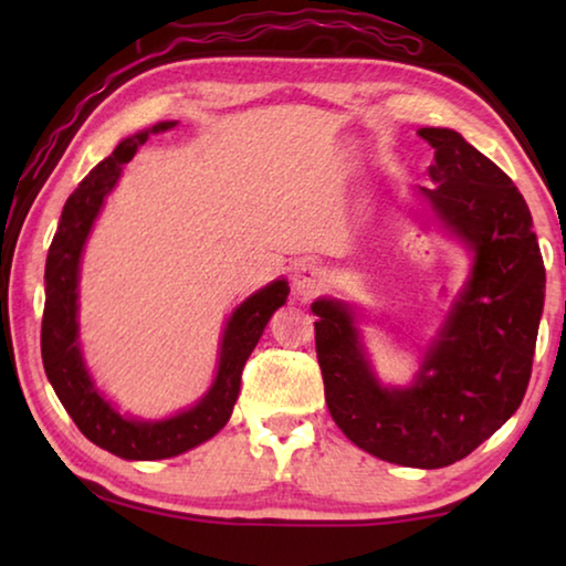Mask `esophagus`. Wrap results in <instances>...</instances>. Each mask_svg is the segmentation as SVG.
Returning a JSON list of instances; mask_svg holds the SVG:
<instances>
[{"label": "esophagus", "mask_w": 566, "mask_h": 566, "mask_svg": "<svg viewBox=\"0 0 566 566\" xmlns=\"http://www.w3.org/2000/svg\"><path fill=\"white\" fill-rule=\"evenodd\" d=\"M322 284H324V274L319 266L314 264H302L300 270L294 272V294L300 296V300H312V296H317L322 292Z\"/></svg>", "instance_id": "34e87169"}]
</instances>
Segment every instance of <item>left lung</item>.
Masks as SVG:
<instances>
[{"label": "left lung", "instance_id": "left-lung-1", "mask_svg": "<svg viewBox=\"0 0 566 566\" xmlns=\"http://www.w3.org/2000/svg\"><path fill=\"white\" fill-rule=\"evenodd\" d=\"M417 134L434 149L437 187H421V197L474 264L415 385H379L347 304L317 300L312 312L324 399L349 442L391 464L439 469L472 454L520 409L547 276L512 179L454 129Z\"/></svg>", "mask_w": 566, "mask_h": 566}]
</instances>
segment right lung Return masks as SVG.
I'll list each match as a JSON object with an SVG mask.
<instances>
[{
  "label": "right lung",
  "mask_w": 566,
  "mask_h": 566,
  "mask_svg": "<svg viewBox=\"0 0 566 566\" xmlns=\"http://www.w3.org/2000/svg\"><path fill=\"white\" fill-rule=\"evenodd\" d=\"M177 122H159L122 139L112 155L99 161L80 181L62 209L60 227L46 254V300L42 317V361L46 379L52 381L56 397L70 411L80 432L107 452L122 459H167L212 439L232 417L239 395V381L249 354L260 342L272 314L280 310L290 294V284L276 280L254 292L237 306L229 317L219 352V369L214 385L187 411L159 421H137L122 417L104 399L84 367L80 352V324H76V282H80L82 249L92 232L94 219L122 175V167L137 155L139 145L151 134L167 132Z\"/></svg>",
  "instance_id": "1"
}]
</instances>
